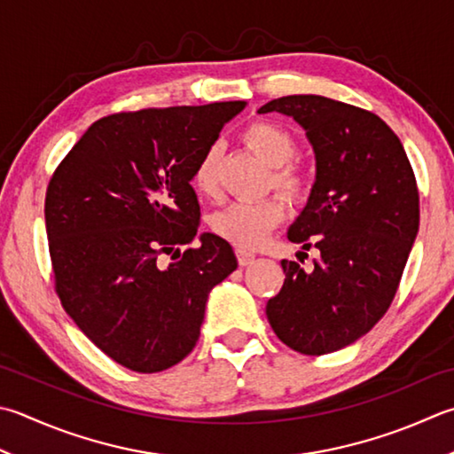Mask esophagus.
<instances>
[{
	"instance_id": "obj_1",
	"label": "esophagus",
	"mask_w": 454,
	"mask_h": 454,
	"mask_svg": "<svg viewBox=\"0 0 454 454\" xmlns=\"http://www.w3.org/2000/svg\"><path fill=\"white\" fill-rule=\"evenodd\" d=\"M236 257H238V263L242 265V268H246V265H250L254 260H255V255L252 254V252H246V250H236Z\"/></svg>"
}]
</instances>
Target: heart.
I'll use <instances>...</instances> for the list:
<instances>
[{
	"label": "heart",
	"mask_w": 454,
	"mask_h": 454,
	"mask_svg": "<svg viewBox=\"0 0 454 454\" xmlns=\"http://www.w3.org/2000/svg\"><path fill=\"white\" fill-rule=\"evenodd\" d=\"M244 145L263 163L271 167L268 176L270 189H278L281 197L299 204L310 192V176L307 168L295 161L297 139L289 129L270 120L252 121L242 131ZM222 147L212 144L194 165L192 186L200 197L216 199L220 192ZM286 218V207L279 197H268L257 202H234L216 210L208 226L218 238L238 247H255L263 242L273 228Z\"/></svg>",
	"instance_id": "1"
}]
</instances>
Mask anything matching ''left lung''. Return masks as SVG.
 <instances>
[{
  "label": "left lung",
  "mask_w": 454,
  "mask_h": 454,
  "mask_svg": "<svg viewBox=\"0 0 454 454\" xmlns=\"http://www.w3.org/2000/svg\"><path fill=\"white\" fill-rule=\"evenodd\" d=\"M265 112L291 115L313 144L317 181L289 239L318 250L310 271L281 262L286 281L265 313L283 344L321 356L358 340L392 305L419 230V189L380 115L315 94L275 98Z\"/></svg>",
  "instance_id": "1"
}]
</instances>
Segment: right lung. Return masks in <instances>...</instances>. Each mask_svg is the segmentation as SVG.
I'll list each match as a JSON object with an SVG mask.
<instances>
[{"label":"right lung","mask_w":454,"mask_h":454,"mask_svg":"<svg viewBox=\"0 0 454 454\" xmlns=\"http://www.w3.org/2000/svg\"><path fill=\"white\" fill-rule=\"evenodd\" d=\"M244 106L106 115L49 181L44 222L60 303L106 356L139 374L189 356L210 289L238 268L232 246L215 234L179 247L200 226L194 165Z\"/></svg>","instance_id":"1"}]
</instances>
